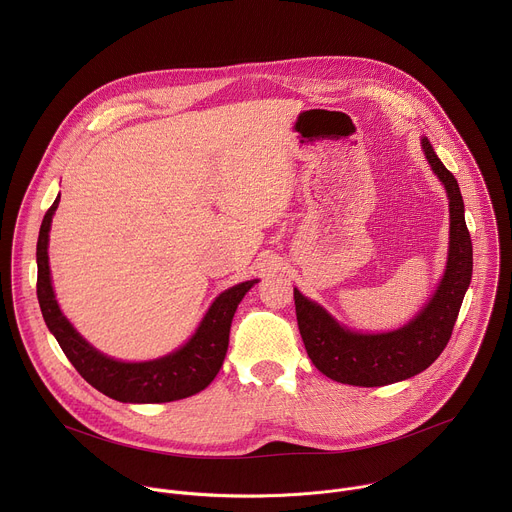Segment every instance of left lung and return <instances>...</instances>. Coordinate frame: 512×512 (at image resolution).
<instances>
[{
    "label": "left lung",
    "mask_w": 512,
    "mask_h": 512,
    "mask_svg": "<svg viewBox=\"0 0 512 512\" xmlns=\"http://www.w3.org/2000/svg\"><path fill=\"white\" fill-rule=\"evenodd\" d=\"M425 158L450 198V251L446 273L429 304L403 328L358 334L342 328L322 306L294 289L296 316L308 356L328 379L354 387H383L425 371L450 342L472 279V239L464 221L458 180L435 156L427 137Z\"/></svg>",
    "instance_id": "1"
}]
</instances>
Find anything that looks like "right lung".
<instances>
[{
  "mask_svg": "<svg viewBox=\"0 0 512 512\" xmlns=\"http://www.w3.org/2000/svg\"><path fill=\"white\" fill-rule=\"evenodd\" d=\"M60 196L46 210L36 245L38 302L48 330L79 375L103 395L121 403H168L206 389L221 371L229 348L231 322L247 291L257 283L243 281L218 296L196 334L176 352L148 362H121L95 350L62 316L50 281L48 233Z\"/></svg>",
  "mask_w": 512,
  "mask_h": 512,
  "instance_id": "1",
  "label": "right lung"
}]
</instances>
